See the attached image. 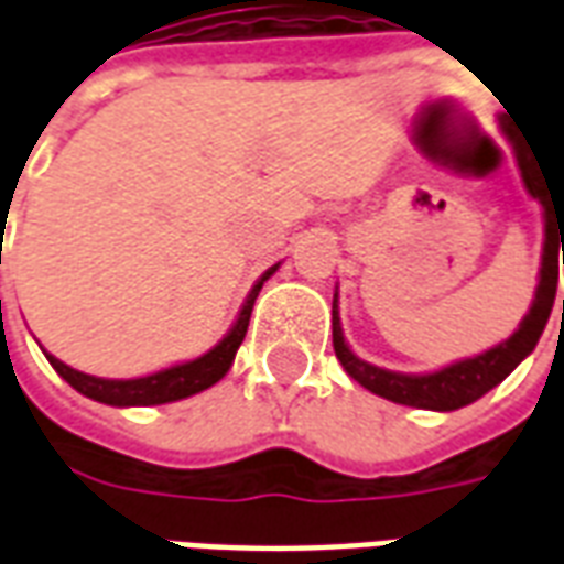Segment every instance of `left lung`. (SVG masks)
<instances>
[{"instance_id":"left-lung-1","label":"left lung","mask_w":564,"mask_h":564,"mask_svg":"<svg viewBox=\"0 0 564 564\" xmlns=\"http://www.w3.org/2000/svg\"><path fill=\"white\" fill-rule=\"evenodd\" d=\"M505 135L513 141L517 150V162H520L522 181L529 186L534 198H541L546 220V241H544V259H541V281H538V293L529 307V314L522 317L520 329L510 335L508 341L489 347L486 354L462 359L453 366L432 371V375H399V371H387L359 359V356L347 347L341 332V319H338V305H335V317H332V344H335V356L341 359L344 371L362 383L368 392H375L380 399H390L395 404H408V408H425V411H456L465 404L477 402L480 395L498 387L508 378L513 368L520 366L525 356L532 354L534 344L544 332L553 302H556V283H558V241H562L564 257V193H553L550 181H546L544 169H538L532 156H525L520 150V141L513 139L510 127L501 120ZM564 314V299H562Z\"/></svg>"}]
</instances>
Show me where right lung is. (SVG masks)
<instances>
[{
    "mask_svg": "<svg viewBox=\"0 0 564 564\" xmlns=\"http://www.w3.org/2000/svg\"><path fill=\"white\" fill-rule=\"evenodd\" d=\"M274 271H278V265H271V269L259 278L257 286L250 290L245 307H241V314H238V319H235V326L229 329V335H226L214 350H208L205 356H198V359H189V362H181V366L162 368V371L148 375V378H132V380L93 378V375H84V371L68 368L66 362H59V359L51 354H47V362H51V366L56 368V375L66 380L68 387H75L80 395H87V399H93V402L115 404V408L169 404V402H177V399H186V395H196V392L214 387V383L229 371L235 354H238V347H241V341H245L253 302H257L262 283L269 281Z\"/></svg>",
    "mask_w": 564,
    "mask_h": 564,
    "instance_id": "1",
    "label": "right lung"
}]
</instances>
